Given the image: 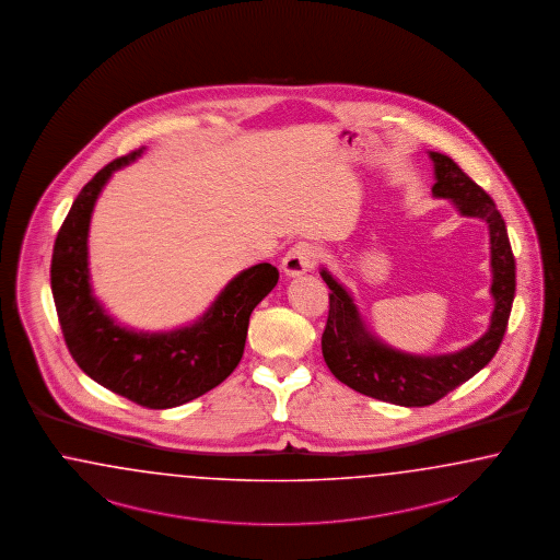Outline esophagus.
<instances>
[{
  "label": "esophagus",
  "mask_w": 560,
  "mask_h": 560,
  "mask_svg": "<svg viewBox=\"0 0 560 560\" xmlns=\"http://www.w3.org/2000/svg\"><path fill=\"white\" fill-rule=\"evenodd\" d=\"M316 260H318V248L312 246L310 242H300L293 248H289L281 267L288 277H298V275H304L305 271H312Z\"/></svg>",
  "instance_id": "esophagus-1"
}]
</instances>
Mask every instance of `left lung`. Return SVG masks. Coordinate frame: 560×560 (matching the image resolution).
Returning <instances> with one entry per match:
<instances>
[{"mask_svg":"<svg viewBox=\"0 0 560 560\" xmlns=\"http://www.w3.org/2000/svg\"><path fill=\"white\" fill-rule=\"evenodd\" d=\"M431 160L435 164L433 195L452 199L462 215L489 223L494 298L489 330L475 345L452 355L417 357L394 351L365 330L353 298L337 279L324 269L320 272L330 289L323 332L328 370L349 388L400 407H429L480 372L501 347L515 295V258L494 201L452 158L431 152Z\"/></svg>","mask_w":560,"mask_h":560,"instance_id":"obj_1","label":"left lung"}]
</instances>
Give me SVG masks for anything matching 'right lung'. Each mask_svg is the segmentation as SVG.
<instances>
[{
	"label": "right lung",
	"instance_id": "1",
	"mask_svg": "<svg viewBox=\"0 0 560 560\" xmlns=\"http://www.w3.org/2000/svg\"><path fill=\"white\" fill-rule=\"evenodd\" d=\"M143 150L106 164L75 197L52 246V300L69 353L82 372L139 407H180L220 386L236 370L250 314L277 285L279 271L260 262L240 272L203 318L174 332L137 335L120 328L92 298L88 228L110 174Z\"/></svg>",
	"mask_w": 560,
	"mask_h": 560
}]
</instances>
